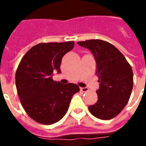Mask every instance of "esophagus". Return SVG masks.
<instances>
[{"label":"esophagus","mask_w":146,"mask_h":146,"mask_svg":"<svg viewBox=\"0 0 146 146\" xmlns=\"http://www.w3.org/2000/svg\"><path fill=\"white\" fill-rule=\"evenodd\" d=\"M80 91L83 92H88V88H80Z\"/></svg>","instance_id":"34e87169"}]
</instances>
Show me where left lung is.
Instances as JSON below:
<instances>
[{"instance_id":"obj_1","label":"left lung","mask_w":146,"mask_h":146,"mask_svg":"<svg viewBox=\"0 0 146 146\" xmlns=\"http://www.w3.org/2000/svg\"><path fill=\"white\" fill-rule=\"evenodd\" d=\"M77 44L92 52L100 83L96 91L98 101L89 106V111L98 119H112L128 102L133 88L131 66L122 53L109 42L88 40Z\"/></svg>"}]
</instances>
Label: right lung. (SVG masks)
<instances>
[{"label": "right lung", "instance_id": "1", "mask_svg": "<svg viewBox=\"0 0 146 146\" xmlns=\"http://www.w3.org/2000/svg\"><path fill=\"white\" fill-rule=\"evenodd\" d=\"M74 46L73 41L41 43L27 51L15 73L21 104L36 122L52 124L66 113L73 95L80 91L75 84L54 81V70L61 73L62 58Z\"/></svg>", "mask_w": 146, "mask_h": 146}]
</instances>
